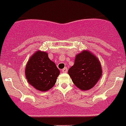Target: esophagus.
<instances>
[{"instance_id":"esophagus-1","label":"esophagus","mask_w":126,"mask_h":126,"mask_svg":"<svg viewBox=\"0 0 126 126\" xmlns=\"http://www.w3.org/2000/svg\"><path fill=\"white\" fill-rule=\"evenodd\" d=\"M68 68H67V67H66V68H64V69H62V71L63 72V73H66V72L68 71Z\"/></svg>"}]
</instances>
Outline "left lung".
<instances>
[{
    "label": "left lung",
    "mask_w": 126,
    "mask_h": 126,
    "mask_svg": "<svg viewBox=\"0 0 126 126\" xmlns=\"http://www.w3.org/2000/svg\"><path fill=\"white\" fill-rule=\"evenodd\" d=\"M68 74L75 86L85 91L92 88L102 76L101 62L92 52L83 50L75 56Z\"/></svg>",
    "instance_id": "8db88e82"
}]
</instances>
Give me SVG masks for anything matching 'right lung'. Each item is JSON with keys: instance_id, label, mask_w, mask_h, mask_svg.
<instances>
[{"instance_id": "right-lung-1", "label": "right lung", "mask_w": 126, "mask_h": 126, "mask_svg": "<svg viewBox=\"0 0 126 126\" xmlns=\"http://www.w3.org/2000/svg\"><path fill=\"white\" fill-rule=\"evenodd\" d=\"M25 77L36 90L46 92L56 83L60 70L45 51H37L29 58L25 67Z\"/></svg>"}]
</instances>
